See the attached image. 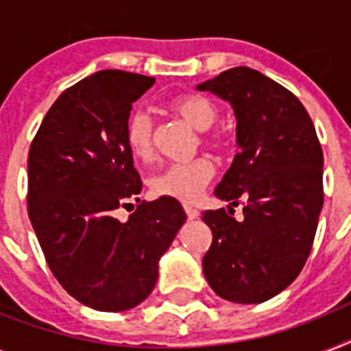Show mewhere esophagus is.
I'll use <instances>...</instances> for the list:
<instances>
[{
  "label": "esophagus",
  "mask_w": 351,
  "mask_h": 351,
  "mask_svg": "<svg viewBox=\"0 0 351 351\" xmlns=\"http://www.w3.org/2000/svg\"><path fill=\"white\" fill-rule=\"evenodd\" d=\"M184 209H186V215H187V219H189V220L198 219V215H200V213H198V211H197V209L191 208V206H186V208H184Z\"/></svg>",
  "instance_id": "34e87169"
}]
</instances>
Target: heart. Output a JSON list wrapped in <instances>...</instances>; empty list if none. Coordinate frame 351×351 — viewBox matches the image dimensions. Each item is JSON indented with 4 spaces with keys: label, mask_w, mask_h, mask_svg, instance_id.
Segmentation results:
<instances>
[{
    "label": "heart",
    "mask_w": 351,
    "mask_h": 351,
    "mask_svg": "<svg viewBox=\"0 0 351 351\" xmlns=\"http://www.w3.org/2000/svg\"><path fill=\"white\" fill-rule=\"evenodd\" d=\"M169 111L175 117L200 131V142L215 151L228 147V138L222 132H209L219 120V107L206 96L187 95L169 101ZM127 147L136 158L149 162L154 156V121L145 111H134L125 125ZM215 175L208 158H195L180 164H171L153 176L151 189L156 197H167L180 202H195L202 195Z\"/></svg>",
    "instance_id": "1"
}]
</instances>
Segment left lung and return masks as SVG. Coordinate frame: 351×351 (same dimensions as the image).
I'll list each match as a JSON object with an SVG mask.
<instances>
[{
	"label": "left lung",
	"mask_w": 351,
	"mask_h": 351,
	"mask_svg": "<svg viewBox=\"0 0 351 351\" xmlns=\"http://www.w3.org/2000/svg\"><path fill=\"white\" fill-rule=\"evenodd\" d=\"M197 89L233 107L239 153L215 195L244 206L240 220L231 208L204 211L213 231L204 275L222 299L258 304L308 261L324 202L321 143L299 98L255 69H230Z\"/></svg>",
	"instance_id": "obj_1"
}]
</instances>
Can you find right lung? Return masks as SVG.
Returning <instances> with one entry per match:
<instances>
[{
  "mask_svg": "<svg viewBox=\"0 0 351 351\" xmlns=\"http://www.w3.org/2000/svg\"><path fill=\"white\" fill-rule=\"evenodd\" d=\"M154 78L100 71L63 90L29 151V219L52 275L98 311H125L147 299L158 261L186 222L175 198L141 202L140 175L125 142L132 104Z\"/></svg>",
  "mask_w": 351,
  "mask_h": 351,
  "instance_id": "1",
  "label": "right lung"
}]
</instances>
